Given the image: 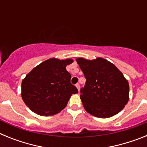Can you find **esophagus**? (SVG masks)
Segmentation results:
<instances>
[{"mask_svg":"<svg viewBox=\"0 0 147 147\" xmlns=\"http://www.w3.org/2000/svg\"><path fill=\"white\" fill-rule=\"evenodd\" d=\"M76 88H77L78 90L80 91V84H76Z\"/></svg>","mask_w":147,"mask_h":147,"instance_id":"1","label":"esophagus"}]
</instances>
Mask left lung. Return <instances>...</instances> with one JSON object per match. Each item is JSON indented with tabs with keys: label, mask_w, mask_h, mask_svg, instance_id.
<instances>
[{
	"label": "left lung",
	"mask_w": 147,
	"mask_h": 147,
	"mask_svg": "<svg viewBox=\"0 0 147 147\" xmlns=\"http://www.w3.org/2000/svg\"><path fill=\"white\" fill-rule=\"evenodd\" d=\"M86 79L80 90V98L88 113L110 118L119 113L129 101V87L124 75L113 63L103 58L76 59Z\"/></svg>",
	"instance_id": "1"
}]
</instances>
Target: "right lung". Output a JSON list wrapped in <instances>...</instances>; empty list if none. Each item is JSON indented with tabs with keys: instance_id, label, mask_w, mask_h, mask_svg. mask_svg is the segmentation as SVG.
Listing matches in <instances>:
<instances>
[{
	"instance_id": "right-lung-1",
	"label": "right lung",
	"mask_w": 147,
	"mask_h": 147,
	"mask_svg": "<svg viewBox=\"0 0 147 147\" xmlns=\"http://www.w3.org/2000/svg\"><path fill=\"white\" fill-rule=\"evenodd\" d=\"M71 59L51 58L33 68L22 81L23 102L34 113L42 116L53 115L65 108L72 94L78 90L71 83L66 66Z\"/></svg>"
}]
</instances>
